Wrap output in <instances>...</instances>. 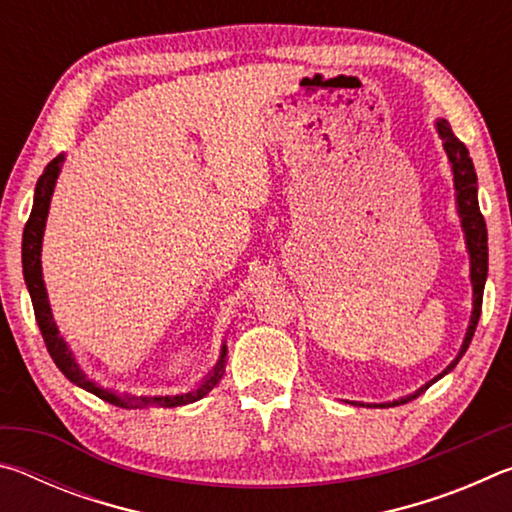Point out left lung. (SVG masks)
<instances>
[{
    "label": "left lung",
    "instance_id": "obj_1",
    "mask_svg": "<svg viewBox=\"0 0 512 512\" xmlns=\"http://www.w3.org/2000/svg\"><path fill=\"white\" fill-rule=\"evenodd\" d=\"M436 131L438 137L443 140V149L447 153L449 167H452V176H454V196H456V212L458 219H461V228H463V237H465V248L467 255H470V282H472V316H470V325L465 329V339L461 343V350H458L456 359L449 363V366L429 379L427 384L420 386L418 391L404 397H397L393 402H379V404H370V402H348L352 406H379V409H388V406H400L415 400V397L422 395L431 384H436L438 379H443L456 368V363L461 361L465 350L470 348V341L474 336L476 323H479L481 316V302H483V287H485V277H488V230H485V221L483 214L479 210V183H476V171L470 153H467V146L458 140L454 135L449 121L438 117L436 119Z\"/></svg>",
    "mask_w": 512,
    "mask_h": 512
}]
</instances>
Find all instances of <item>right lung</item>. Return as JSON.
I'll return each instance as SVG.
<instances>
[{"mask_svg":"<svg viewBox=\"0 0 512 512\" xmlns=\"http://www.w3.org/2000/svg\"><path fill=\"white\" fill-rule=\"evenodd\" d=\"M63 162H65V153L56 155V158L47 164L45 171H42V176L38 178L31 216H29L27 225H24V235H22L24 284H27V289H29L38 327L42 332V339H45V343H47L51 359H54L60 372H63V375L72 381V384L83 388V391L101 397L103 402L121 406V409H149V406H167V409H171V406H185V404L198 402L201 397L210 393L212 388L219 384V379L223 377L225 363H228V345H225V341L221 343L219 361H216V366L201 379V384H196L194 388H189V391H185V393L133 395V393H119V391H115V388H103L97 384V381L85 375L83 368L79 366V361H76V357H74L72 348H69L67 341L60 336L54 314H51L45 280H42V259L40 257H42V237H45V228H47L51 196H54L56 180L60 176V169H63Z\"/></svg>","mask_w":512,"mask_h":512,"instance_id":"obj_1","label":"right lung"}]
</instances>
